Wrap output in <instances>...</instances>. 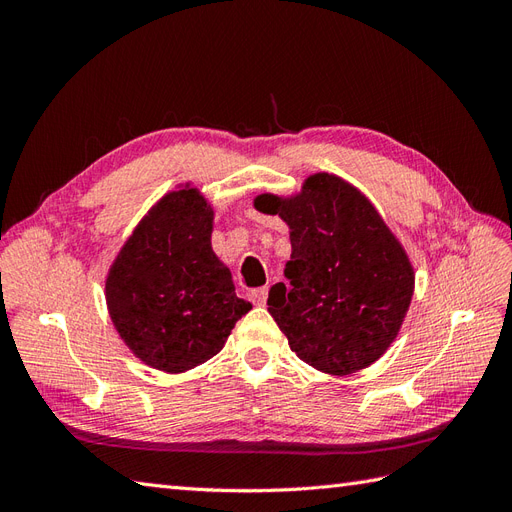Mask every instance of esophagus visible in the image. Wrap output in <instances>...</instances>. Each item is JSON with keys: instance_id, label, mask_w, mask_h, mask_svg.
I'll return each instance as SVG.
<instances>
[{"instance_id": "obj_1", "label": "esophagus", "mask_w": 512, "mask_h": 512, "mask_svg": "<svg viewBox=\"0 0 512 512\" xmlns=\"http://www.w3.org/2000/svg\"><path fill=\"white\" fill-rule=\"evenodd\" d=\"M267 299H269V288H267V286L256 288V290L250 292V301H252L254 305H265Z\"/></svg>"}]
</instances>
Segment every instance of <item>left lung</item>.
<instances>
[{"label":"left lung","mask_w":512,"mask_h":512,"mask_svg":"<svg viewBox=\"0 0 512 512\" xmlns=\"http://www.w3.org/2000/svg\"><path fill=\"white\" fill-rule=\"evenodd\" d=\"M290 228L292 254L269 290V314L290 350L324 374L348 376L393 344L414 292V269L369 198L337 175L307 177L297 196L254 200Z\"/></svg>","instance_id":"obj_1"}]
</instances>
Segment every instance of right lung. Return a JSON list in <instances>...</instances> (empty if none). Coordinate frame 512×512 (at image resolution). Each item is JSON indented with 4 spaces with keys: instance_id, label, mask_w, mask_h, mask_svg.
Masks as SVG:
<instances>
[{
    "instance_id": "add662e5",
    "label": "right lung",
    "mask_w": 512,
    "mask_h": 512,
    "mask_svg": "<svg viewBox=\"0 0 512 512\" xmlns=\"http://www.w3.org/2000/svg\"><path fill=\"white\" fill-rule=\"evenodd\" d=\"M211 232V205L185 185L149 209L108 269V314L153 369L181 374L209 361L252 309L215 256Z\"/></svg>"
}]
</instances>
